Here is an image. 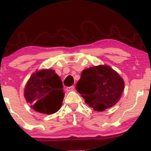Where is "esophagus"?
<instances>
[{
    "mask_svg": "<svg viewBox=\"0 0 151 151\" xmlns=\"http://www.w3.org/2000/svg\"><path fill=\"white\" fill-rule=\"evenodd\" d=\"M74 89H75V87H74L73 86H71V87L66 88V91H73Z\"/></svg>",
    "mask_w": 151,
    "mask_h": 151,
    "instance_id": "esophagus-1",
    "label": "esophagus"
}]
</instances>
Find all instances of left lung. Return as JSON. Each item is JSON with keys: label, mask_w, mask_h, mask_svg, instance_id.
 I'll return each instance as SVG.
<instances>
[{"label": "left lung", "mask_w": 151, "mask_h": 151, "mask_svg": "<svg viewBox=\"0 0 151 151\" xmlns=\"http://www.w3.org/2000/svg\"><path fill=\"white\" fill-rule=\"evenodd\" d=\"M124 86V80L115 70L101 64L83 70L76 89L90 107L102 111L118 103Z\"/></svg>", "instance_id": "obj_1"}]
</instances>
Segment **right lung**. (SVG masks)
<instances>
[{
	"mask_svg": "<svg viewBox=\"0 0 151 151\" xmlns=\"http://www.w3.org/2000/svg\"><path fill=\"white\" fill-rule=\"evenodd\" d=\"M24 97L35 111L54 114L62 107L64 97L61 79L53 69L37 70L26 83Z\"/></svg>",
	"mask_w": 151,
	"mask_h": 151,
	"instance_id": "add662e5",
	"label": "right lung"
}]
</instances>
